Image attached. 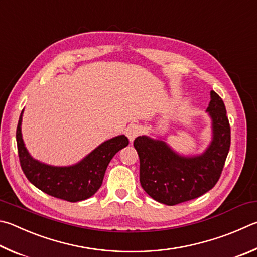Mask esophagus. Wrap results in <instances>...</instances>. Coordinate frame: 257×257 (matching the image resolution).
Here are the masks:
<instances>
[{
	"instance_id": "obj_1",
	"label": "esophagus",
	"mask_w": 257,
	"mask_h": 257,
	"mask_svg": "<svg viewBox=\"0 0 257 257\" xmlns=\"http://www.w3.org/2000/svg\"><path fill=\"white\" fill-rule=\"evenodd\" d=\"M139 134H141V127L136 123L128 125L127 129H125V135H127L130 142H134L135 138L139 136Z\"/></svg>"
}]
</instances>
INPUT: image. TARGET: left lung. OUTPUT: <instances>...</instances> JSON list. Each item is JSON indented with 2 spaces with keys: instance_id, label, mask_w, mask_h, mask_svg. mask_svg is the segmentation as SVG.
<instances>
[{
  "instance_id": "8db88e82",
  "label": "left lung",
  "mask_w": 257,
  "mask_h": 257,
  "mask_svg": "<svg viewBox=\"0 0 257 257\" xmlns=\"http://www.w3.org/2000/svg\"><path fill=\"white\" fill-rule=\"evenodd\" d=\"M210 95L207 111L212 119L213 138L202 155L181 156L166 143L147 136L134 141L141 163V184L158 202L175 206L190 201L207 193L220 179L230 148V125L221 97L214 91Z\"/></svg>"
}]
</instances>
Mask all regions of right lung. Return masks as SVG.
<instances>
[{"label":"right lung","instance_id":"1","mask_svg":"<svg viewBox=\"0 0 257 257\" xmlns=\"http://www.w3.org/2000/svg\"><path fill=\"white\" fill-rule=\"evenodd\" d=\"M21 121L22 112L17 127V145L23 173L36 188L68 202L82 201L92 197L100 189L110 161L129 144L128 138L121 135L101 144L76 165L49 166L29 155L22 141Z\"/></svg>","mask_w":257,"mask_h":257}]
</instances>
